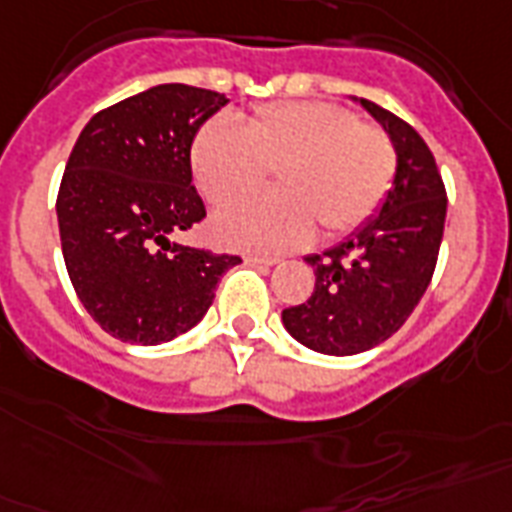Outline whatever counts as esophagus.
<instances>
[{
	"label": "esophagus",
	"instance_id": "esophagus-1",
	"mask_svg": "<svg viewBox=\"0 0 512 512\" xmlns=\"http://www.w3.org/2000/svg\"><path fill=\"white\" fill-rule=\"evenodd\" d=\"M248 266H274L280 259H274V256H253V253H248L246 259Z\"/></svg>",
	"mask_w": 512,
	"mask_h": 512
}]
</instances>
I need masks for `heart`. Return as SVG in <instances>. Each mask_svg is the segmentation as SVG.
Instances as JSON below:
<instances>
[{"mask_svg": "<svg viewBox=\"0 0 512 512\" xmlns=\"http://www.w3.org/2000/svg\"><path fill=\"white\" fill-rule=\"evenodd\" d=\"M190 170L211 204L255 192L266 171H277L280 197L222 206L211 232L227 248L280 253L308 243L314 222L324 235H342L374 217L395 183L398 154L390 135L348 109L293 101L259 107L238 130L206 125L190 146Z\"/></svg>", "mask_w": 512, "mask_h": 512, "instance_id": "b5f03b06", "label": "heart"}]
</instances>
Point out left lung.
I'll return each instance as SVG.
<instances>
[{
	"mask_svg": "<svg viewBox=\"0 0 512 512\" xmlns=\"http://www.w3.org/2000/svg\"><path fill=\"white\" fill-rule=\"evenodd\" d=\"M353 101L390 135L398 170L377 217L306 256L314 293L282 311L287 332L324 356H356L403 327L432 282L447 214L445 183L424 138L374 101Z\"/></svg>",
	"mask_w": 512,
	"mask_h": 512,
	"instance_id": "left-lung-1",
	"label": "left lung"
}]
</instances>
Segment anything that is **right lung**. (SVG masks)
I'll use <instances>...</instances> for the list:
<instances>
[{
	"instance_id": "obj_1",
	"label": "right lung",
	"mask_w": 512,
	"mask_h": 512,
	"mask_svg": "<svg viewBox=\"0 0 512 512\" xmlns=\"http://www.w3.org/2000/svg\"><path fill=\"white\" fill-rule=\"evenodd\" d=\"M225 94L164 83L101 109L80 130L57 196L62 256L104 332L159 345L196 327L238 256L172 235L206 217L190 146Z\"/></svg>"
}]
</instances>
